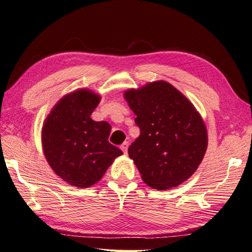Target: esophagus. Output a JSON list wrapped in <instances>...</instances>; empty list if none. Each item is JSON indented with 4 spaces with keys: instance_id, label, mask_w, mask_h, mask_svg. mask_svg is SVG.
Returning <instances> with one entry per match:
<instances>
[{
    "instance_id": "34e87169",
    "label": "esophagus",
    "mask_w": 252,
    "mask_h": 252,
    "mask_svg": "<svg viewBox=\"0 0 252 252\" xmlns=\"http://www.w3.org/2000/svg\"><path fill=\"white\" fill-rule=\"evenodd\" d=\"M121 149L122 151L125 153V155H127V151H128V142H124L123 145L121 146Z\"/></svg>"
}]
</instances>
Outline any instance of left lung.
<instances>
[{
    "label": "left lung",
    "mask_w": 252,
    "mask_h": 252,
    "mask_svg": "<svg viewBox=\"0 0 252 252\" xmlns=\"http://www.w3.org/2000/svg\"><path fill=\"white\" fill-rule=\"evenodd\" d=\"M124 97L137 116L140 135L128 155L148 186L177 187L197 171L208 148V131L196 107L175 87L158 80Z\"/></svg>",
    "instance_id": "obj_1"
}]
</instances>
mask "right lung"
I'll list each match as a JSON object with an SVG mask.
<instances>
[{
	"mask_svg": "<svg viewBox=\"0 0 252 252\" xmlns=\"http://www.w3.org/2000/svg\"><path fill=\"white\" fill-rule=\"evenodd\" d=\"M100 100L92 90H75L58 101L43 123L44 157L56 175L74 187L94 185L123 155L107 140L109 123L90 117Z\"/></svg>",
	"mask_w": 252,
	"mask_h": 252,
	"instance_id": "obj_1",
	"label": "right lung"
}]
</instances>
